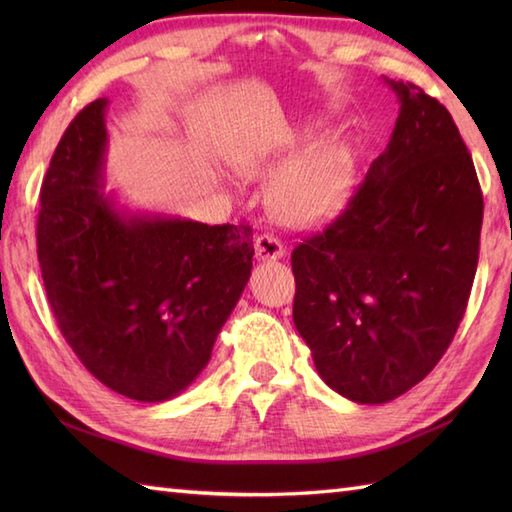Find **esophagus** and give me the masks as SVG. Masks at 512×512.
<instances>
[{
  "mask_svg": "<svg viewBox=\"0 0 512 512\" xmlns=\"http://www.w3.org/2000/svg\"><path fill=\"white\" fill-rule=\"evenodd\" d=\"M255 255L259 262H273V259H281L286 255V248L273 235H257L255 237Z\"/></svg>",
  "mask_w": 512,
  "mask_h": 512,
  "instance_id": "esophagus-1",
  "label": "esophagus"
}]
</instances>
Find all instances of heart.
Wrapping results in <instances>:
<instances>
[{
	"label": "heart",
	"mask_w": 512,
	"mask_h": 512,
	"mask_svg": "<svg viewBox=\"0 0 512 512\" xmlns=\"http://www.w3.org/2000/svg\"><path fill=\"white\" fill-rule=\"evenodd\" d=\"M312 123H277L235 158L242 180H268V206L292 226L319 224L339 211L354 184V156L336 138L314 140L295 154Z\"/></svg>",
	"instance_id": "1"
}]
</instances>
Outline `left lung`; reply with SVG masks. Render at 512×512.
I'll list each match as a JSON object with an SVG mask.
<instances>
[{"label":"left lung","mask_w":512,"mask_h":512,"mask_svg":"<svg viewBox=\"0 0 512 512\" xmlns=\"http://www.w3.org/2000/svg\"><path fill=\"white\" fill-rule=\"evenodd\" d=\"M400 112L347 209L292 253V319L325 385L383 405L427 376L464 317L484 200L447 107L389 81Z\"/></svg>","instance_id":"left-lung-1"}]
</instances>
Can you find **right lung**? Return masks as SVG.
<instances>
[{
    "label": "right lung",
    "instance_id": "right-lung-1",
    "mask_svg": "<svg viewBox=\"0 0 512 512\" xmlns=\"http://www.w3.org/2000/svg\"><path fill=\"white\" fill-rule=\"evenodd\" d=\"M107 99L65 129L41 184L37 255L61 334L88 372L138 402L202 374L253 268L250 226L129 211L105 191Z\"/></svg>",
    "mask_w": 512,
    "mask_h": 512
}]
</instances>
